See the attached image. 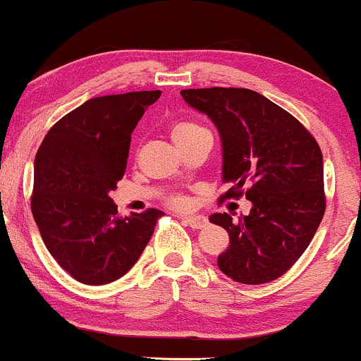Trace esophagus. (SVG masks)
Instances as JSON below:
<instances>
[{
    "mask_svg": "<svg viewBox=\"0 0 361 361\" xmlns=\"http://www.w3.org/2000/svg\"><path fill=\"white\" fill-rule=\"evenodd\" d=\"M182 221L185 222V224L189 226V228L192 229H202L207 226V217L202 216V214H195V216H184L182 217Z\"/></svg>",
    "mask_w": 361,
    "mask_h": 361,
    "instance_id": "obj_1",
    "label": "esophagus"
}]
</instances>
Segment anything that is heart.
I'll use <instances>...</instances> for the list:
<instances>
[{
  "mask_svg": "<svg viewBox=\"0 0 361 361\" xmlns=\"http://www.w3.org/2000/svg\"><path fill=\"white\" fill-rule=\"evenodd\" d=\"M199 130H202V128L197 127L192 122H180V123H177V126L172 127L171 135H172L173 142L179 145V144H182V142L189 140L190 137L195 135V133H197ZM169 204H171V206L176 207V209H185L189 206V199L185 197V195L177 194V195H172V197L169 199Z\"/></svg>",
  "mask_w": 361,
  "mask_h": 361,
  "instance_id": "obj_1",
  "label": "heart"
}]
</instances>
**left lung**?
Listing matches in <instances>:
<instances>
[{
  "label": "left lung",
  "instance_id": "obj_1",
  "mask_svg": "<svg viewBox=\"0 0 361 361\" xmlns=\"http://www.w3.org/2000/svg\"><path fill=\"white\" fill-rule=\"evenodd\" d=\"M182 99L214 122L222 142L224 199L246 195L252 207L233 221H209L229 234L217 257L226 276L243 284L274 281L310 246L323 219V155L318 142L291 114L247 88H190Z\"/></svg>",
  "mask_w": 361,
  "mask_h": 361
}]
</instances>
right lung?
I'll return each mask as SVG.
<instances>
[{
    "label": "right lung",
    "mask_w": 361,
    "mask_h": 361,
    "mask_svg": "<svg viewBox=\"0 0 361 361\" xmlns=\"http://www.w3.org/2000/svg\"><path fill=\"white\" fill-rule=\"evenodd\" d=\"M160 90L87 100L48 130L37 157L31 212L50 255L73 279L122 278L152 238L159 209L118 216L110 192L126 173L133 128Z\"/></svg>",
    "instance_id": "right-lung-1"
}]
</instances>
